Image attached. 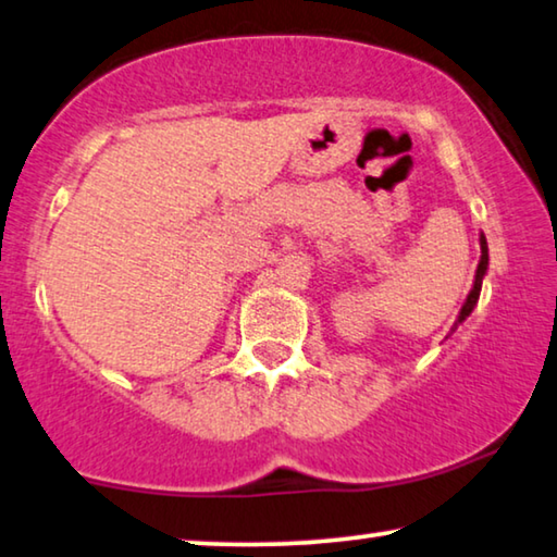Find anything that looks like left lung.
Segmentation results:
<instances>
[{"label": "left lung", "instance_id": "obj_1", "mask_svg": "<svg viewBox=\"0 0 557 557\" xmlns=\"http://www.w3.org/2000/svg\"><path fill=\"white\" fill-rule=\"evenodd\" d=\"M480 250H483V255H480V264H478L475 285H472L470 295H468V300H465V305H462V310H460V318H458V322H462L465 318H468V314L472 312V307L478 305L480 287H483V275H485V270H487V243H485V237H480Z\"/></svg>", "mask_w": 557, "mask_h": 557}]
</instances>
